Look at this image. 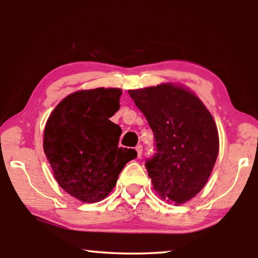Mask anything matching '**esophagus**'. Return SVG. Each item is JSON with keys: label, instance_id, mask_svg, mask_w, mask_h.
<instances>
[{"label": "esophagus", "instance_id": "obj_1", "mask_svg": "<svg viewBox=\"0 0 258 258\" xmlns=\"http://www.w3.org/2000/svg\"><path fill=\"white\" fill-rule=\"evenodd\" d=\"M135 150H137V152H138V157L140 158V157L142 156V151H143V148H142V146H141V145L137 146V148H135Z\"/></svg>", "mask_w": 258, "mask_h": 258}]
</instances>
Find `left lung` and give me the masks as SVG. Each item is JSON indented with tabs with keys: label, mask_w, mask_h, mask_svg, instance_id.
<instances>
[{
	"label": "left lung",
	"mask_w": 258,
	"mask_h": 258,
	"mask_svg": "<svg viewBox=\"0 0 258 258\" xmlns=\"http://www.w3.org/2000/svg\"><path fill=\"white\" fill-rule=\"evenodd\" d=\"M128 94L154 132L146 159L152 186L167 202L184 204L206 184L218 154V133L204 103L182 87L161 84Z\"/></svg>",
	"instance_id": "obj_1"
}]
</instances>
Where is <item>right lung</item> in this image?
<instances>
[{"label": "right lung", "instance_id": "add662e5", "mask_svg": "<svg viewBox=\"0 0 258 258\" xmlns=\"http://www.w3.org/2000/svg\"><path fill=\"white\" fill-rule=\"evenodd\" d=\"M119 89L78 91L64 98L47 119L43 148L60 186L76 199L107 197L137 151L119 148L121 128L109 119L119 109Z\"/></svg>", "mask_w": 258, "mask_h": 258}]
</instances>
